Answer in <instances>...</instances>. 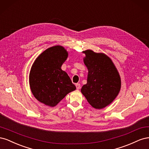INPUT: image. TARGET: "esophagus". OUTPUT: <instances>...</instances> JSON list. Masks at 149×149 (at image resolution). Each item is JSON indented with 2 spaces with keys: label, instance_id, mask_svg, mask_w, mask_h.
<instances>
[{
  "label": "esophagus",
  "instance_id": "esophagus-1",
  "mask_svg": "<svg viewBox=\"0 0 149 149\" xmlns=\"http://www.w3.org/2000/svg\"><path fill=\"white\" fill-rule=\"evenodd\" d=\"M76 89H80V88H81V85H80V84H78V83L76 84Z\"/></svg>",
  "mask_w": 149,
  "mask_h": 149
}]
</instances>
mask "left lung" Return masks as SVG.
<instances>
[{"mask_svg": "<svg viewBox=\"0 0 149 149\" xmlns=\"http://www.w3.org/2000/svg\"><path fill=\"white\" fill-rule=\"evenodd\" d=\"M84 63L88 70L87 83L81 88L88 102L96 109L109 105L119 93L121 81L112 60L103 53L84 52Z\"/></svg>", "mask_w": 149, "mask_h": 149, "instance_id": "left-lung-1", "label": "left lung"}]
</instances>
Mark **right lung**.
Here are the masks:
<instances>
[{
	"label": "right lung",
	"instance_id": "obj_1",
	"mask_svg": "<svg viewBox=\"0 0 149 149\" xmlns=\"http://www.w3.org/2000/svg\"><path fill=\"white\" fill-rule=\"evenodd\" d=\"M68 52L61 46L47 49L36 59L29 75L31 91L37 100L53 107L67 94L76 89L70 78L61 67Z\"/></svg>",
	"mask_w": 149,
	"mask_h": 149
}]
</instances>
